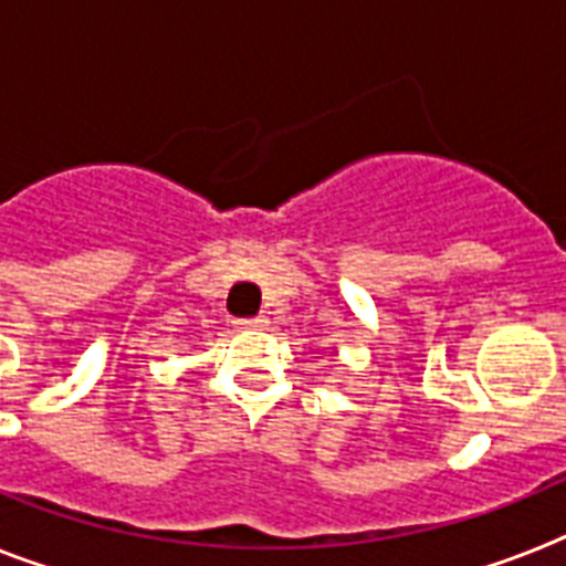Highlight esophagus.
I'll return each mask as SVG.
<instances>
[{
  "instance_id": "1",
  "label": "esophagus",
  "mask_w": 566,
  "mask_h": 566,
  "mask_svg": "<svg viewBox=\"0 0 566 566\" xmlns=\"http://www.w3.org/2000/svg\"><path fill=\"white\" fill-rule=\"evenodd\" d=\"M235 325L244 327V331H261V327L268 325V316H250V319H239Z\"/></svg>"
}]
</instances>
